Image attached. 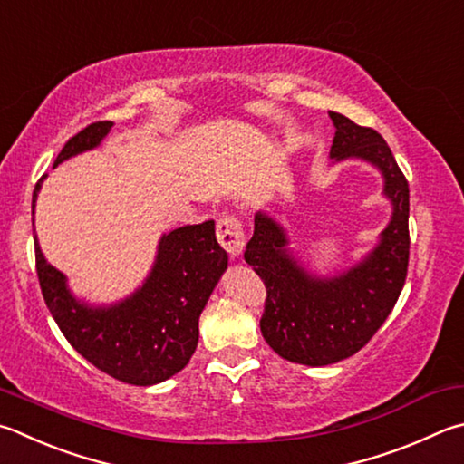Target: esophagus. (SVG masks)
I'll list each match as a JSON object with an SVG mask.
<instances>
[{
	"label": "esophagus",
	"mask_w": 464,
	"mask_h": 464,
	"mask_svg": "<svg viewBox=\"0 0 464 464\" xmlns=\"http://www.w3.org/2000/svg\"><path fill=\"white\" fill-rule=\"evenodd\" d=\"M217 239L221 243V247L229 254L231 257H239L246 249V231H243L241 218L235 215H225L218 218L217 223Z\"/></svg>",
	"instance_id": "obj_1"
}]
</instances>
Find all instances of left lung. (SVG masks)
I'll return each mask as SVG.
<instances>
[{
    "label": "left lung",
    "mask_w": 464,
    "mask_h": 464,
    "mask_svg": "<svg viewBox=\"0 0 464 464\" xmlns=\"http://www.w3.org/2000/svg\"><path fill=\"white\" fill-rule=\"evenodd\" d=\"M328 115L336 128L333 162L359 158L383 176L393 213L379 243L347 272L318 277L292 256L284 227L259 210L243 256L267 290L259 320L266 343L280 357L310 367L347 359L372 341L400 298L410 257V188L390 146L375 130L341 113Z\"/></svg>",
    "instance_id": "obj_1"
}]
</instances>
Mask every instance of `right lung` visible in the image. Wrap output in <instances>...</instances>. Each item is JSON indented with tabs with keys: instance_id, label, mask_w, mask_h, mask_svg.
Wrapping results in <instances>:
<instances>
[{
	"instance_id": "1",
	"label": "right lung",
	"mask_w": 464,
	"mask_h": 464,
	"mask_svg": "<svg viewBox=\"0 0 464 464\" xmlns=\"http://www.w3.org/2000/svg\"><path fill=\"white\" fill-rule=\"evenodd\" d=\"M111 128V121L87 125L66 141L54 168L97 148ZM44 179L34 188L32 213ZM34 247L42 296L66 341L101 372L131 385L166 382L187 367L198 343V316L229 261L217 243L215 221L179 227L162 235L151 272L131 296L91 306L72 296L36 237Z\"/></svg>"
}]
</instances>
